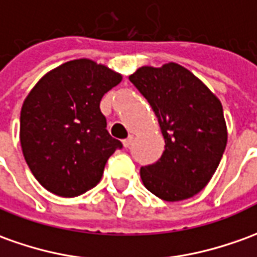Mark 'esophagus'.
I'll return each instance as SVG.
<instances>
[{"label":"esophagus","mask_w":257,"mask_h":257,"mask_svg":"<svg viewBox=\"0 0 257 257\" xmlns=\"http://www.w3.org/2000/svg\"><path fill=\"white\" fill-rule=\"evenodd\" d=\"M133 143V136H128L127 139L123 140V146H124V148H128V147L132 146Z\"/></svg>","instance_id":"34e87169"}]
</instances>
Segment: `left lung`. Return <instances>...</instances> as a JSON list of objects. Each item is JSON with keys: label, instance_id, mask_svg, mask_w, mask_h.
<instances>
[{"label": "left lung", "instance_id": "1", "mask_svg": "<svg viewBox=\"0 0 257 257\" xmlns=\"http://www.w3.org/2000/svg\"><path fill=\"white\" fill-rule=\"evenodd\" d=\"M128 79L151 105L165 139L162 157L140 169L143 183L165 201L190 199L206 187L225 151L221 102L176 63L141 67Z\"/></svg>", "mask_w": 257, "mask_h": 257}]
</instances>
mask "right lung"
<instances>
[{
	"mask_svg": "<svg viewBox=\"0 0 257 257\" xmlns=\"http://www.w3.org/2000/svg\"><path fill=\"white\" fill-rule=\"evenodd\" d=\"M121 75L88 58L47 72L21 110V147L37 182L61 197L98 185L106 162L121 143L106 130L100 100Z\"/></svg>",
	"mask_w": 257,
	"mask_h": 257,
	"instance_id": "obj_1",
	"label": "right lung"
}]
</instances>
